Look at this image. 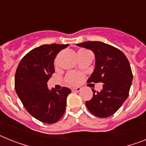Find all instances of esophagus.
Here are the masks:
<instances>
[{
	"instance_id": "obj_1",
	"label": "esophagus",
	"mask_w": 146,
	"mask_h": 146,
	"mask_svg": "<svg viewBox=\"0 0 146 146\" xmlns=\"http://www.w3.org/2000/svg\"><path fill=\"white\" fill-rule=\"evenodd\" d=\"M81 90V88H79V87H78V88H73V89H72V91L73 92H79V91H80Z\"/></svg>"
}]
</instances>
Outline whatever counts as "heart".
I'll list each match as a JSON object with an SVG mask.
<instances>
[{
	"label": "heart",
	"mask_w": 146,
	"mask_h": 146,
	"mask_svg": "<svg viewBox=\"0 0 146 146\" xmlns=\"http://www.w3.org/2000/svg\"><path fill=\"white\" fill-rule=\"evenodd\" d=\"M81 51H84V50H80L79 52H81ZM82 74L76 73V72H70L69 73H67V76H66V81L72 85H76V84H80L81 82L82 81Z\"/></svg>",
	"instance_id": "1"
}]
</instances>
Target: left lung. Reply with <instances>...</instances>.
I'll use <instances>...</instances> for the list:
<instances>
[{
	"label": "left lung",
	"instance_id": "obj_1",
	"mask_svg": "<svg viewBox=\"0 0 146 146\" xmlns=\"http://www.w3.org/2000/svg\"><path fill=\"white\" fill-rule=\"evenodd\" d=\"M76 45L92 50L95 55V68L88 82L104 83L100 92L92 89L93 97L85 105L96 117H110L118 111L129 94L133 75L128 58L121 50L101 41Z\"/></svg>",
	"mask_w": 146,
	"mask_h": 146
}]
</instances>
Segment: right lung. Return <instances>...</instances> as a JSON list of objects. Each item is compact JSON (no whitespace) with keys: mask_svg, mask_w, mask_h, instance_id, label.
Here are the masks:
<instances>
[{"mask_svg":"<svg viewBox=\"0 0 146 146\" xmlns=\"http://www.w3.org/2000/svg\"><path fill=\"white\" fill-rule=\"evenodd\" d=\"M69 44H44L22 58L15 76V88L26 110L46 124L58 122L66 109L68 88L49 90L46 82L54 73L56 55Z\"/></svg>","mask_w":146,"mask_h":146,"instance_id":"right-lung-1","label":"right lung"}]
</instances>
